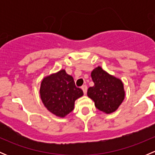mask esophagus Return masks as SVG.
Wrapping results in <instances>:
<instances>
[{
  "label": "esophagus",
  "instance_id": "obj_1",
  "mask_svg": "<svg viewBox=\"0 0 155 155\" xmlns=\"http://www.w3.org/2000/svg\"><path fill=\"white\" fill-rule=\"evenodd\" d=\"M82 91H83V93L85 94L87 93V86L86 85H82Z\"/></svg>",
  "mask_w": 155,
  "mask_h": 155
}]
</instances>
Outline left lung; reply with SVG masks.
Segmentation results:
<instances>
[{
	"label": "left lung",
	"instance_id": "8db88e82",
	"mask_svg": "<svg viewBox=\"0 0 155 155\" xmlns=\"http://www.w3.org/2000/svg\"><path fill=\"white\" fill-rule=\"evenodd\" d=\"M91 76L94 85L87 89V97L101 112L106 114L115 112L125 97L122 81L100 66L92 70Z\"/></svg>",
	"mask_w": 155,
	"mask_h": 155
}]
</instances>
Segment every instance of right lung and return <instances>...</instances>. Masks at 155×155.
<instances>
[{
  "label": "right lung",
  "instance_id": "obj_1",
  "mask_svg": "<svg viewBox=\"0 0 155 155\" xmlns=\"http://www.w3.org/2000/svg\"><path fill=\"white\" fill-rule=\"evenodd\" d=\"M40 99L53 115L64 118L74 109L75 101L83 96L73 78L62 69L43 77L40 87Z\"/></svg>",
  "mask_w": 155,
  "mask_h": 155
}]
</instances>
